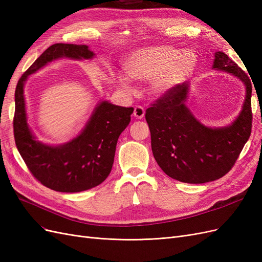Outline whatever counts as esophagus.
<instances>
[{"label": "esophagus", "mask_w": 262, "mask_h": 262, "mask_svg": "<svg viewBox=\"0 0 262 262\" xmlns=\"http://www.w3.org/2000/svg\"><path fill=\"white\" fill-rule=\"evenodd\" d=\"M144 114H145V110L143 107L141 106H137L136 108H134V112H133V116L136 119H142L144 117Z\"/></svg>", "instance_id": "esophagus-1"}]
</instances>
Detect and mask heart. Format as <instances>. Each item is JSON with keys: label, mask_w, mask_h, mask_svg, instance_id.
Segmentation results:
<instances>
[{"label": "heart", "mask_w": 262, "mask_h": 262, "mask_svg": "<svg viewBox=\"0 0 262 262\" xmlns=\"http://www.w3.org/2000/svg\"><path fill=\"white\" fill-rule=\"evenodd\" d=\"M198 67V55L191 49L171 46H154L130 53L123 61L125 75L134 82H150V93L164 97L188 80ZM116 83L126 92L130 81L123 74L115 75Z\"/></svg>", "instance_id": "b5f03b06"}]
</instances>
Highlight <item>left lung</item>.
I'll return each mask as SVG.
<instances>
[{"mask_svg": "<svg viewBox=\"0 0 262 262\" xmlns=\"http://www.w3.org/2000/svg\"><path fill=\"white\" fill-rule=\"evenodd\" d=\"M212 69L237 77L245 86L242 110L224 126L203 124L188 107L190 84L182 83L146 110L155 161L169 177L204 184L223 177L233 167L251 132V83L224 52L214 53Z\"/></svg>", "mask_w": 262, "mask_h": 262, "instance_id": "8db88e82", "label": "left lung"}]
</instances>
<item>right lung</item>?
Listing matches in <instances>:
<instances>
[{
	"instance_id": "right-lung-1",
	"label": "right lung",
	"mask_w": 262,
	"mask_h": 262,
	"mask_svg": "<svg viewBox=\"0 0 262 262\" xmlns=\"http://www.w3.org/2000/svg\"><path fill=\"white\" fill-rule=\"evenodd\" d=\"M95 57L86 45L54 43L21 75L15 91L14 137L31 173L59 192H80L100 185L112 171L119 136L129 125L133 108L100 100L77 136L62 144L38 141L28 124L25 84L29 75L60 59L76 61Z\"/></svg>"
}]
</instances>
